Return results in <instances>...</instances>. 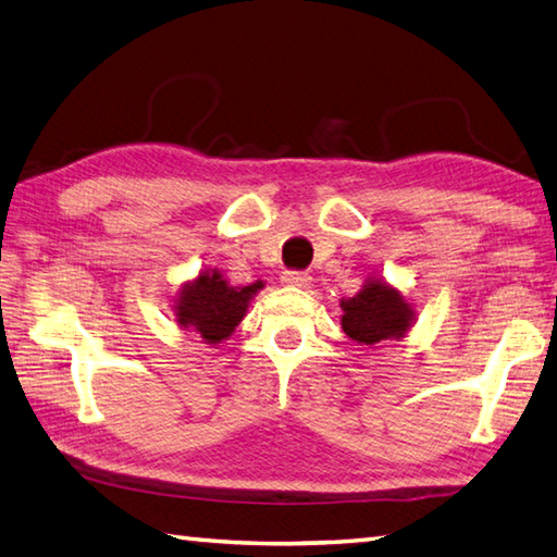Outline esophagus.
Returning <instances> with one entry per match:
<instances>
[{"mask_svg":"<svg viewBox=\"0 0 557 557\" xmlns=\"http://www.w3.org/2000/svg\"><path fill=\"white\" fill-rule=\"evenodd\" d=\"M281 281L286 283V286H295V288H310L312 276L307 274V271H283Z\"/></svg>","mask_w":557,"mask_h":557,"instance_id":"obj_1","label":"esophagus"}]
</instances>
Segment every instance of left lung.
<instances>
[{
    "instance_id": "obj_1",
    "label": "left lung",
    "mask_w": 557,
    "mask_h": 557,
    "mask_svg": "<svg viewBox=\"0 0 557 557\" xmlns=\"http://www.w3.org/2000/svg\"><path fill=\"white\" fill-rule=\"evenodd\" d=\"M343 331L360 345H376L386 338H400L410 326L412 310L398 290L381 281H369L350 300H343Z\"/></svg>"
}]
</instances>
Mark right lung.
<instances>
[{
	"label": "right lung",
	"instance_id": "1",
	"mask_svg": "<svg viewBox=\"0 0 557 557\" xmlns=\"http://www.w3.org/2000/svg\"><path fill=\"white\" fill-rule=\"evenodd\" d=\"M259 288H262L259 281L245 288H231L219 274H200V278L181 293L176 305L178 324L200 331L207 343L224 341L238 326L247 302Z\"/></svg>",
	"mask_w": 557,
	"mask_h": 557
}]
</instances>
